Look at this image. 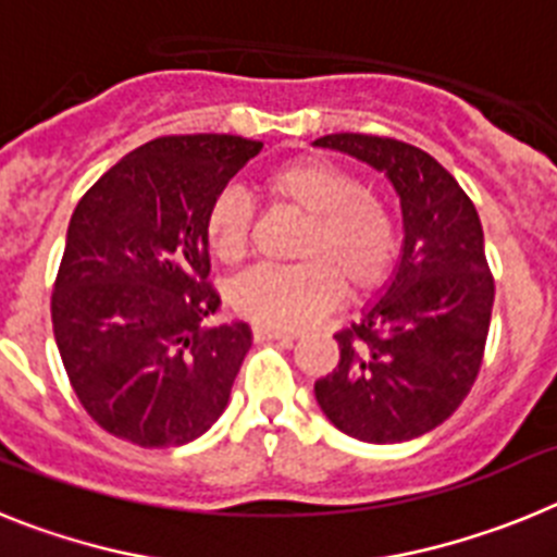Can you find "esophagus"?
Returning a JSON list of instances; mask_svg holds the SVG:
<instances>
[{
	"label": "esophagus",
	"instance_id": "34e87169",
	"mask_svg": "<svg viewBox=\"0 0 557 557\" xmlns=\"http://www.w3.org/2000/svg\"><path fill=\"white\" fill-rule=\"evenodd\" d=\"M298 337L295 332H284V329H270V326H253V339L262 343V339H284V343H293Z\"/></svg>",
	"mask_w": 557,
	"mask_h": 557
}]
</instances>
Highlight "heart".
Here are the masks:
<instances>
[{"label": "heart", "mask_w": 557, "mask_h": 557, "mask_svg": "<svg viewBox=\"0 0 557 557\" xmlns=\"http://www.w3.org/2000/svg\"><path fill=\"white\" fill-rule=\"evenodd\" d=\"M262 191L275 211L304 218L289 250L298 262L253 270L234 284L231 304L245 321L301 329L334 309L343 289L348 298H368L385 287L398 262V223L387 200L357 172L301 156L270 166ZM253 228V206L243 191L223 189L211 198L203 234L220 262H243Z\"/></svg>", "instance_id": "1"}]
</instances>
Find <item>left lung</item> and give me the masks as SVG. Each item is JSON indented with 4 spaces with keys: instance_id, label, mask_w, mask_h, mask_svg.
Segmentation results:
<instances>
[{
    "instance_id": "8db88e82",
    "label": "left lung",
    "mask_w": 557,
    "mask_h": 557,
    "mask_svg": "<svg viewBox=\"0 0 557 557\" xmlns=\"http://www.w3.org/2000/svg\"><path fill=\"white\" fill-rule=\"evenodd\" d=\"M396 186L405 250L387 293L334 334L339 362L314 398L339 432L401 444L444 424L474 387L494 309V273L471 198L430 152L391 136L329 133Z\"/></svg>"
}]
</instances>
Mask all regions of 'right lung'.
I'll use <instances>...</instances> for the list:
<instances>
[{
	"label": "right lung",
	"mask_w": 557,
	"mask_h": 557,
	"mask_svg": "<svg viewBox=\"0 0 557 557\" xmlns=\"http://www.w3.org/2000/svg\"><path fill=\"white\" fill-rule=\"evenodd\" d=\"M262 141L231 133L161 136L127 152L69 220L52 329L81 405L145 449L184 446L228 405L250 348L218 312L203 218Z\"/></svg>",
	"instance_id": "right-lung-1"
}]
</instances>
